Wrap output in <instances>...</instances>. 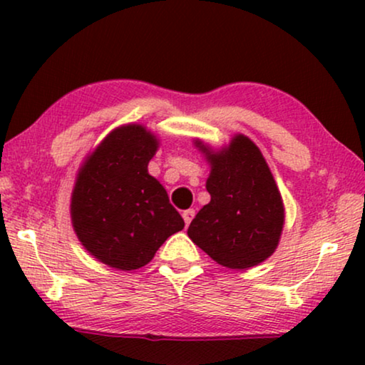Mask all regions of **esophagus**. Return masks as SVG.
<instances>
[{"instance_id": "34e87169", "label": "esophagus", "mask_w": 365, "mask_h": 365, "mask_svg": "<svg viewBox=\"0 0 365 365\" xmlns=\"http://www.w3.org/2000/svg\"><path fill=\"white\" fill-rule=\"evenodd\" d=\"M194 214H196V211H194V209H187V211L182 212V219H184V222H186V226H189V222L192 221Z\"/></svg>"}]
</instances>
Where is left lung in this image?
<instances>
[{"mask_svg": "<svg viewBox=\"0 0 365 365\" xmlns=\"http://www.w3.org/2000/svg\"><path fill=\"white\" fill-rule=\"evenodd\" d=\"M194 146L211 166V201L189 224L187 236L209 257L229 269H249L272 256L284 227V202L261 149L244 134L212 149Z\"/></svg>", "mask_w": 365, "mask_h": 365, "instance_id": "obj_1", "label": "left lung"}]
</instances>
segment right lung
<instances>
[{"mask_svg": "<svg viewBox=\"0 0 365 365\" xmlns=\"http://www.w3.org/2000/svg\"><path fill=\"white\" fill-rule=\"evenodd\" d=\"M158 148V136L143 124H123L88 154L76 174L73 229L84 249L109 267L146 266L184 227L166 189L148 173Z\"/></svg>", "mask_w": 365, "mask_h": 365, "instance_id": "add662e5", "label": "right lung"}]
</instances>
